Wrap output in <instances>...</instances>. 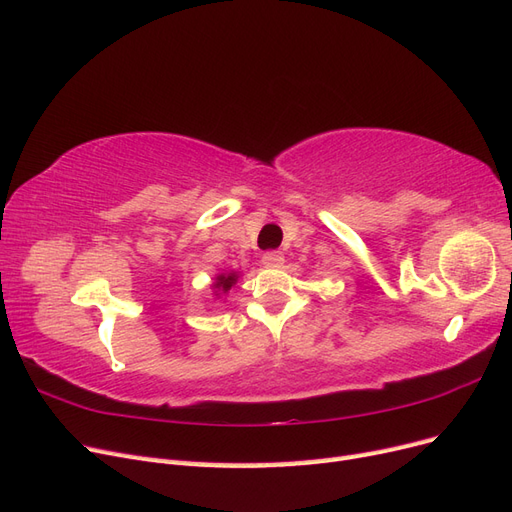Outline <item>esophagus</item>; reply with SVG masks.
Masks as SVG:
<instances>
[{"mask_svg": "<svg viewBox=\"0 0 512 512\" xmlns=\"http://www.w3.org/2000/svg\"><path fill=\"white\" fill-rule=\"evenodd\" d=\"M282 262H284V254L282 252H265V254H262V265L280 267Z\"/></svg>", "mask_w": 512, "mask_h": 512, "instance_id": "1", "label": "esophagus"}]
</instances>
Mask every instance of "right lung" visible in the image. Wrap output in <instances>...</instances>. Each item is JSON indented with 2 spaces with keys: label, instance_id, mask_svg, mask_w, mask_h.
<instances>
[{
  "label": "right lung",
  "instance_id": "right-lung-1",
  "mask_svg": "<svg viewBox=\"0 0 512 512\" xmlns=\"http://www.w3.org/2000/svg\"><path fill=\"white\" fill-rule=\"evenodd\" d=\"M237 273H220L218 277H215V282H213V288L215 290H220V292H228L232 286L237 284Z\"/></svg>",
  "mask_w": 512,
  "mask_h": 512
}]
</instances>
